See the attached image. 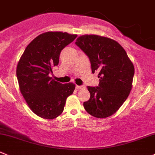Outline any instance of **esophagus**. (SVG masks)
Wrapping results in <instances>:
<instances>
[{
    "instance_id": "obj_1",
    "label": "esophagus",
    "mask_w": 155,
    "mask_h": 155,
    "mask_svg": "<svg viewBox=\"0 0 155 155\" xmlns=\"http://www.w3.org/2000/svg\"><path fill=\"white\" fill-rule=\"evenodd\" d=\"M76 89L81 90V89H84V88H85V85H76Z\"/></svg>"
}]
</instances>
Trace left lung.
Returning a JSON list of instances; mask_svg holds the SVG:
<instances>
[{"label":"left lung","mask_w":155,"mask_h":155,"mask_svg":"<svg viewBox=\"0 0 155 155\" xmlns=\"http://www.w3.org/2000/svg\"><path fill=\"white\" fill-rule=\"evenodd\" d=\"M75 43L89 58L92 73H98V86H88L90 98L84 107L94 117H110L130 94L134 66L122 46L109 38L85 35Z\"/></svg>","instance_id":"1"}]
</instances>
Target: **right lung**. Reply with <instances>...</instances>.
<instances>
[{"label":"right lung","instance_id":"obj_1","mask_svg":"<svg viewBox=\"0 0 155 155\" xmlns=\"http://www.w3.org/2000/svg\"><path fill=\"white\" fill-rule=\"evenodd\" d=\"M76 35L48 31L39 35L25 48L16 67L19 89L33 113L45 119L62 114L66 100L76 85L62 84L49 76L59 64L60 54L74 41Z\"/></svg>","mask_w":155,"mask_h":155}]
</instances>
